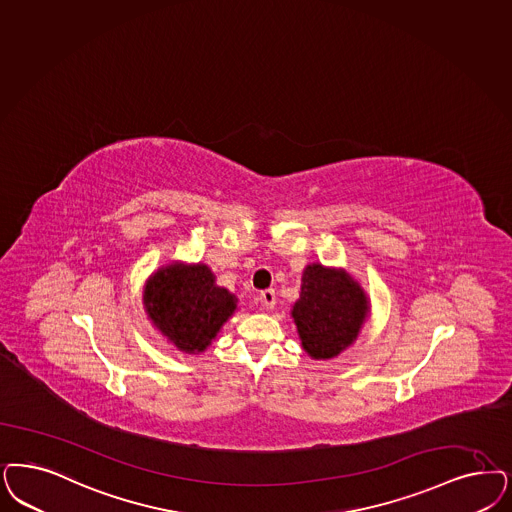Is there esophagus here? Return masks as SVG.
<instances>
[{
  "mask_svg": "<svg viewBox=\"0 0 512 512\" xmlns=\"http://www.w3.org/2000/svg\"><path fill=\"white\" fill-rule=\"evenodd\" d=\"M259 302H261V306L266 308V310H272L274 304H276V293H274V289H265V291L259 295Z\"/></svg>",
  "mask_w": 512,
  "mask_h": 512,
  "instance_id": "1",
  "label": "esophagus"
}]
</instances>
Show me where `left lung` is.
<instances>
[{"instance_id":"1","label":"left lung","mask_w":512,"mask_h":512,"mask_svg":"<svg viewBox=\"0 0 512 512\" xmlns=\"http://www.w3.org/2000/svg\"><path fill=\"white\" fill-rule=\"evenodd\" d=\"M369 310L363 287L346 270L312 263L304 268L291 316L304 352L325 361L352 346Z\"/></svg>"}]
</instances>
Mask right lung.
<instances>
[{
	"label": "right lung",
	"mask_w": 512,
	"mask_h": 512,
	"mask_svg": "<svg viewBox=\"0 0 512 512\" xmlns=\"http://www.w3.org/2000/svg\"><path fill=\"white\" fill-rule=\"evenodd\" d=\"M238 299L215 285L210 266L172 265L159 268L143 291L145 312L179 352L202 353L234 314Z\"/></svg>",
	"instance_id": "1"
}]
</instances>
